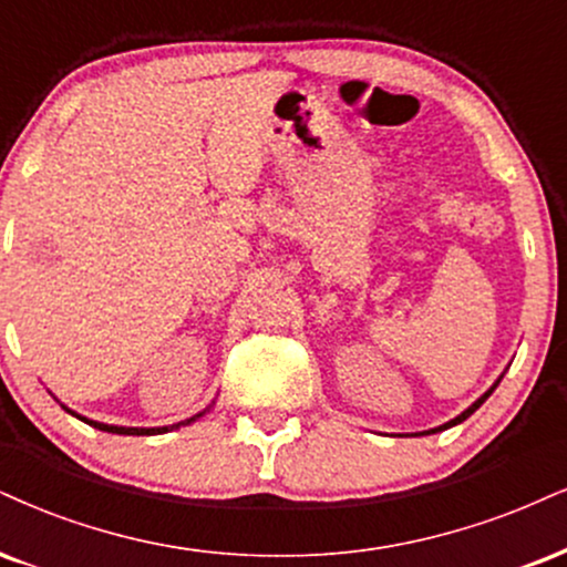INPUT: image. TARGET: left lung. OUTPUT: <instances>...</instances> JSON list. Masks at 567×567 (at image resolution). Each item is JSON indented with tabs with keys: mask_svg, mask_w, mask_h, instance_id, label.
<instances>
[{
	"mask_svg": "<svg viewBox=\"0 0 567 567\" xmlns=\"http://www.w3.org/2000/svg\"><path fill=\"white\" fill-rule=\"evenodd\" d=\"M499 381H502V375H499V379H497V381H494V383H492V389H488V391H484V394H481V396H478V400L471 404V408H467V410H463V412H460V415H457V417H452V421H446L444 425H439V429L423 431V433H425V436H429V433H439V431H446V429H452V425L463 423V421H465V417H471V415H473V412H476V410L481 408V404H484V402L488 400V396H492V391L499 386ZM415 436H421V433H415Z\"/></svg>",
	"mask_w": 567,
	"mask_h": 567,
	"instance_id": "8db88e82",
	"label": "left lung"
}]
</instances>
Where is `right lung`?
Here are the masks:
<instances>
[{
  "mask_svg": "<svg viewBox=\"0 0 567 567\" xmlns=\"http://www.w3.org/2000/svg\"><path fill=\"white\" fill-rule=\"evenodd\" d=\"M62 408H65V404H62ZM209 408H213V404H209ZM209 408H205L202 412H197V415L186 417V421L173 423V425H159V429H131V425H110V423H100V421H89V417H83V415H79V412H73V410H68V408H65V410L70 412V415L79 417V421L89 423V425H94V429H100V431H107V433H121V436H157V433H167V431H173V429H181V425H188V423L199 421V417L205 415V412H209Z\"/></svg>",
  "mask_w": 567,
  "mask_h": 567,
  "instance_id": "1",
  "label": "right lung"
}]
</instances>
